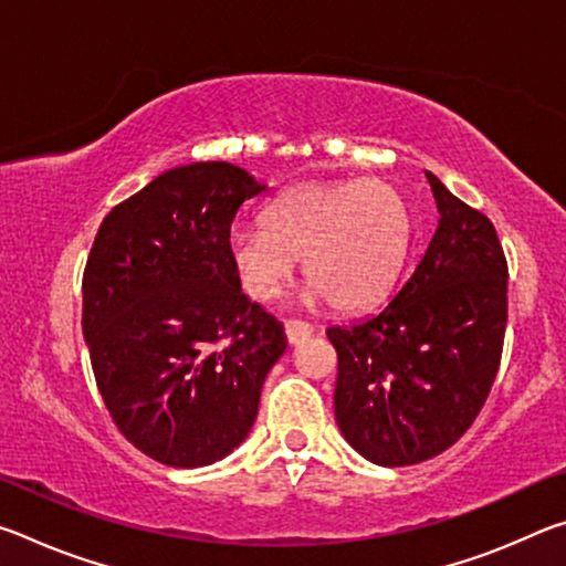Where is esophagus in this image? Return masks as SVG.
<instances>
[{"mask_svg":"<svg viewBox=\"0 0 566 566\" xmlns=\"http://www.w3.org/2000/svg\"><path fill=\"white\" fill-rule=\"evenodd\" d=\"M284 332H286V339H290V344H302L304 339L312 337L314 327L310 322H302V319H286Z\"/></svg>","mask_w":566,"mask_h":566,"instance_id":"1","label":"esophagus"}]
</instances>
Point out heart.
Returning a JSON list of instances; mask_svg holds the SVG:
<instances>
[{"label": "heart", "instance_id": "1", "mask_svg": "<svg viewBox=\"0 0 566 566\" xmlns=\"http://www.w3.org/2000/svg\"><path fill=\"white\" fill-rule=\"evenodd\" d=\"M415 242V214L385 179L314 181L266 207L264 227L229 239L234 266L254 300H274L304 260L312 300L354 312L379 302Z\"/></svg>", "mask_w": 566, "mask_h": 566}]
</instances>
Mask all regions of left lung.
Returning <instances> with one entry per match:
<instances>
[{
    "label": "left lung",
    "mask_w": 566,
    "mask_h": 566,
    "mask_svg": "<svg viewBox=\"0 0 566 566\" xmlns=\"http://www.w3.org/2000/svg\"><path fill=\"white\" fill-rule=\"evenodd\" d=\"M439 224L415 274L387 306L329 327L337 349L334 415L369 462H427L484 407L502 359L506 260L494 224L432 171Z\"/></svg>",
    "instance_id": "8db88e82"
}]
</instances>
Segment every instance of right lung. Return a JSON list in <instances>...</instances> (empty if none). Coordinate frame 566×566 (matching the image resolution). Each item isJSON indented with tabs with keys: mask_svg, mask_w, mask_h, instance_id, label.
Wrapping results in <instances>:
<instances>
[{
	"mask_svg": "<svg viewBox=\"0 0 566 566\" xmlns=\"http://www.w3.org/2000/svg\"><path fill=\"white\" fill-rule=\"evenodd\" d=\"M264 189L229 161H195L124 199L94 237L82 280L94 379L119 432L167 467L242 444L286 349L229 252L239 207Z\"/></svg>",
	"mask_w": 566,
	"mask_h": 566,
	"instance_id": "1",
	"label": "right lung"
}]
</instances>
